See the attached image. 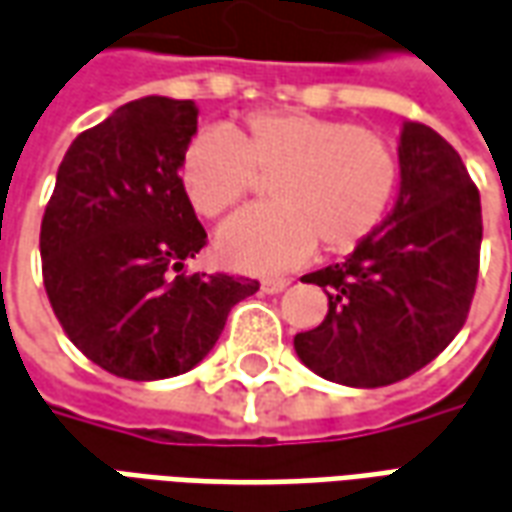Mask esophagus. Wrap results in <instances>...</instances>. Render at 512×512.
Masks as SVG:
<instances>
[{
  "label": "esophagus",
  "instance_id": "34e87169",
  "mask_svg": "<svg viewBox=\"0 0 512 512\" xmlns=\"http://www.w3.org/2000/svg\"><path fill=\"white\" fill-rule=\"evenodd\" d=\"M286 286H289V278H264L262 292H267V295H278V292H284Z\"/></svg>",
  "mask_w": 512,
  "mask_h": 512
}]
</instances>
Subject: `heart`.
Segmentation results:
<instances>
[{"label": "heart", "mask_w": 512, "mask_h": 512, "mask_svg": "<svg viewBox=\"0 0 512 512\" xmlns=\"http://www.w3.org/2000/svg\"><path fill=\"white\" fill-rule=\"evenodd\" d=\"M256 173H275L273 204L248 206L217 228L220 262L242 273H284L303 264L317 242L353 250L386 217L400 181L389 140L303 110H262L242 129H204L181 154V187L195 212L223 215L242 201Z\"/></svg>", "instance_id": "1"}]
</instances>
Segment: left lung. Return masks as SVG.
Listing matches in <instances>:
<instances>
[{
    "instance_id": "obj_1",
    "label": "left lung",
    "mask_w": 512,
    "mask_h": 512,
    "mask_svg": "<svg viewBox=\"0 0 512 512\" xmlns=\"http://www.w3.org/2000/svg\"><path fill=\"white\" fill-rule=\"evenodd\" d=\"M400 190L386 220L342 264L303 275L328 314L295 353L331 383L378 389L419 372L466 322L480 267V192L430 126L402 123Z\"/></svg>"
}]
</instances>
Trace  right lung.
<instances>
[{
    "instance_id": "add662e5",
    "label": "right lung",
    "mask_w": 512,
    "mask_h": 512,
    "mask_svg": "<svg viewBox=\"0 0 512 512\" xmlns=\"http://www.w3.org/2000/svg\"><path fill=\"white\" fill-rule=\"evenodd\" d=\"M195 132V101L134 99L79 134L57 170L41 223L46 295L68 339L118 378L190 372L259 289L181 273L206 245L179 179Z\"/></svg>"
}]
</instances>
